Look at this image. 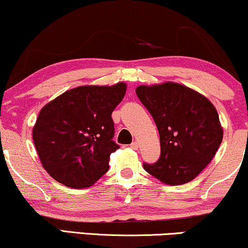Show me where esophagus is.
Returning <instances> with one entry per match:
<instances>
[{
	"label": "esophagus",
	"mask_w": 248,
	"mask_h": 248,
	"mask_svg": "<svg viewBox=\"0 0 248 248\" xmlns=\"http://www.w3.org/2000/svg\"><path fill=\"white\" fill-rule=\"evenodd\" d=\"M131 148L134 149V151H137V149L139 148V143L137 141H133L132 143H131Z\"/></svg>",
	"instance_id": "1"
}]
</instances>
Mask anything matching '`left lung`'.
Returning a JSON list of instances; mask_svg holds the SVG:
<instances>
[{"instance_id": "left-lung-1", "label": "left lung", "mask_w": 248, "mask_h": 248, "mask_svg": "<svg viewBox=\"0 0 248 248\" xmlns=\"http://www.w3.org/2000/svg\"><path fill=\"white\" fill-rule=\"evenodd\" d=\"M136 93L154 118L161 142L158 161L143 163V169L167 185L193 180L222 142L217 110L202 94L178 82L140 85Z\"/></svg>"}]
</instances>
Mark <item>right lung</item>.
<instances>
[{
	"mask_svg": "<svg viewBox=\"0 0 248 248\" xmlns=\"http://www.w3.org/2000/svg\"><path fill=\"white\" fill-rule=\"evenodd\" d=\"M126 92L125 82L112 86L75 87L40 110L33 141L42 167L55 180L72 188L90 187L109 169L111 114Z\"/></svg>",
	"mask_w": 248,
	"mask_h": 248,
	"instance_id": "obj_1",
	"label": "right lung"
}]
</instances>
